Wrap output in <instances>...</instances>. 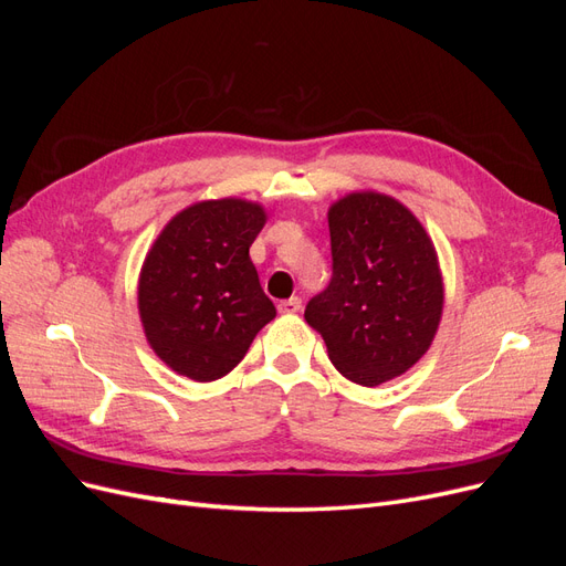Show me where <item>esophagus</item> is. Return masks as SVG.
<instances>
[{
	"label": "esophagus",
	"instance_id": "1",
	"mask_svg": "<svg viewBox=\"0 0 566 566\" xmlns=\"http://www.w3.org/2000/svg\"><path fill=\"white\" fill-rule=\"evenodd\" d=\"M302 310V300L300 297H290L279 302V312L281 314H297Z\"/></svg>",
	"mask_w": 566,
	"mask_h": 566
}]
</instances>
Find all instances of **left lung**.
Listing matches in <instances>:
<instances>
[{"instance_id":"1","label":"left lung","mask_w":566,"mask_h":566,"mask_svg":"<svg viewBox=\"0 0 566 566\" xmlns=\"http://www.w3.org/2000/svg\"><path fill=\"white\" fill-rule=\"evenodd\" d=\"M333 279L304 310L347 380L378 387L432 347L443 279L430 233L406 205L352 191L328 208Z\"/></svg>"}]
</instances>
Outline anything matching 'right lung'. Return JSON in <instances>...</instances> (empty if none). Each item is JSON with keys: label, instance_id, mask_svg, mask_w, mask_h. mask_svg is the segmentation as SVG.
Listing matches in <instances>:
<instances>
[{"label": "right lung", "instance_id": "1", "mask_svg": "<svg viewBox=\"0 0 566 566\" xmlns=\"http://www.w3.org/2000/svg\"><path fill=\"white\" fill-rule=\"evenodd\" d=\"M264 224L254 200H200L169 219L146 252L136 285L144 335L184 378H224L276 316L250 260Z\"/></svg>", "mask_w": 566, "mask_h": 566}]
</instances>
